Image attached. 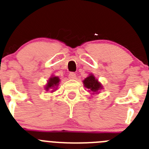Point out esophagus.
<instances>
[{
    "mask_svg": "<svg viewBox=\"0 0 149 149\" xmlns=\"http://www.w3.org/2000/svg\"><path fill=\"white\" fill-rule=\"evenodd\" d=\"M76 77V74L75 73H74V72H71V73H69V74H68V78L69 79H75Z\"/></svg>",
    "mask_w": 149,
    "mask_h": 149,
    "instance_id": "esophagus-1",
    "label": "esophagus"
}]
</instances>
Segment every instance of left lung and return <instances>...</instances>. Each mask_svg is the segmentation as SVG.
Listing matches in <instances>:
<instances>
[{
  "instance_id": "obj_1",
  "label": "left lung",
  "mask_w": 149,
  "mask_h": 149,
  "mask_svg": "<svg viewBox=\"0 0 149 149\" xmlns=\"http://www.w3.org/2000/svg\"><path fill=\"white\" fill-rule=\"evenodd\" d=\"M84 84L85 87L89 89V91H92V92H94V93L98 92V89L102 88L101 84L98 82V80H96L93 74H90L89 77H86L84 81Z\"/></svg>"
}]
</instances>
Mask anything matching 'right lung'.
Here are the masks:
<instances>
[{
    "mask_svg": "<svg viewBox=\"0 0 149 149\" xmlns=\"http://www.w3.org/2000/svg\"><path fill=\"white\" fill-rule=\"evenodd\" d=\"M59 82H60V79L58 78V77H51L45 87L46 90H48L49 89H52V88H54L55 86H58Z\"/></svg>",
    "mask_w": 149,
    "mask_h": 149,
    "instance_id": "add662e5",
    "label": "right lung"
}]
</instances>
